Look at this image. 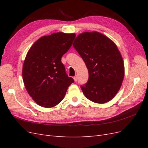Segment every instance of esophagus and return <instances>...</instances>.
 Listing matches in <instances>:
<instances>
[{
  "label": "esophagus",
  "mask_w": 148,
  "mask_h": 148,
  "mask_svg": "<svg viewBox=\"0 0 148 148\" xmlns=\"http://www.w3.org/2000/svg\"><path fill=\"white\" fill-rule=\"evenodd\" d=\"M73 79H74V80H75V82H77V79H78L77 75H75V77H73Z\"/></svg>",
  "instance_id": "34e87169"
}]
</instances>
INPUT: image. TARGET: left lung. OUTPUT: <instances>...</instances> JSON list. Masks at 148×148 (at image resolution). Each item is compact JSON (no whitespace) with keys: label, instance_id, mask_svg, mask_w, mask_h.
<instances>
[{"label":"left lung","instance_id":"obj_1","mask_svg":"<svg viewBox=\"0 0 148 148\" xmlns=\"http://www.w3.org/2000/svg\"><path fill=\"white\" fill-rule=\"evenodd\" d=\"M88 70L89 78L81 89L87 99L103 104L113 99L124 78L122 57L115 44L100 33L84 32L73 44Z\"/></svg>","mask_w":148,"mask_h":148}]
</instances>
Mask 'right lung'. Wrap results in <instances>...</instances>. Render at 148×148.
Masks as SVG:
<instances>
[{"label":"right lung","mask_w":148,"mask_h":148,"mask_svg":"<svg viewBox=\"0 0 148 148\" xmlns=\"http://www.w3.org/2000/svg\"><path fill=\"white\" fill-rule=\"evenodd\" d=\"M75 33H56L39 38L24 61L22 75L29 96L39 106L54 107L65 97L74 79L66 75L61 58L69 50Z\"/></svg>","instance_id":"add662e5"}]
</instances>
